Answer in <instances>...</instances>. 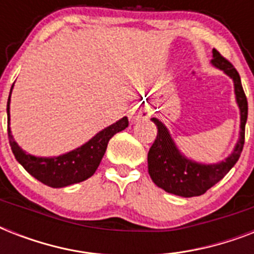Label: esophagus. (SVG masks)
<instances>
[{
    "mask_svg": "<svg viewBox=\"0 0 254 254\" xmlns=\"http://www.w3.org/2000/svg\"><path fill=\"white\" fill-rule=\"evenodd\" d=\"M139 117H141V119H149V117H150V112L146 111V109H143V111L139 112Z\"/></svg>",
    "mask_w": 254,
    "mask_h": 254,
    "instance_id": "34e87169",
    "label": "esophagus"
}]
</instances>
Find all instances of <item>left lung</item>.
I'll list each match as a JSON object with an SVG mask.
<instances>
[{"mask_svg":"<svg viewBox=\"0 0 254 254\" xmlns=\"http://www.w3.org/2000/svg\"><path fill=\"white\" fill-rule=\"evenodd\" d=\"M213 59L211 61L215 67L223 69L235 83V95L240 108V138L237 141L235 150L225 161L215 165H201L187 159L178 150L167 127L158 119L153 117L151 121L157 125L158 133L154 143L147 153V167L151 181L165 190L166 192L178 196H199L215 186L228 174L240 158L244 147L245 124L248 119V101L241 85L240 75L232 63L227 61L217 50L213 49Z\"/></svg>","mask_w":254,"mask_h":254,"instance_id":"1","label":"left lung"}]
</instances>
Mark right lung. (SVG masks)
<instances>
[{
    "instance_id": "right-lung-1",
    "label": "right lung",
    "mask_w": 254,
    "mask_h": 254,
    "mask_svg": "<svg viewBox=\"0 0 254 254\" xmlns=\"http://www.w3.org/2000/svg\"><path fill=\"white\" fill-rule=\"evenodd\" d=\"M11 89H13V85H11ZM11 89H10V95H11ZM9 105L10 96L7 99V120L10 121ZM127 125H129L127 117H123L117 123L112 124L111 127L99 131L83 146L63 155L51 157V158L26 154V151L22 150L13 139L10 127H7V135H9V143L14 157L23 166V169L35 179L42 182L43 185L59 189V187L75 185L92 177L103 159L109 139L116 133L127 127Z\"/></svg>"
}]
</instances>
